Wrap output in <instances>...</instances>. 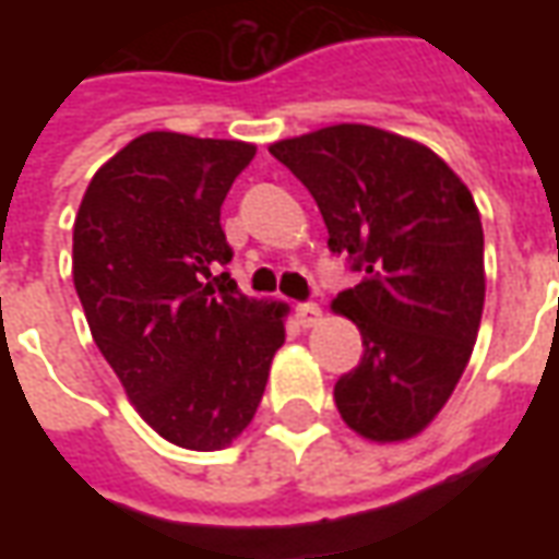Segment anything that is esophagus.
<instances>
[{"instance_id":"1","label":"esophagus","mask_w":559,"mask_h":559,"mask_svg":"<svg viewBox=\"0 0 559 559\" xmlns=\"http://www.w3.org/2000/svg\"><path fill=\"white\" fill-rule=\"evenodd\" d=\"M296 320H299L305 329H311V326H317L320 320H323V311H320V305L305 302L296 308Z\"/></svg>"}]
</instances>
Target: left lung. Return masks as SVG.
Returning <instances> with one entry per match:
<instances>
[{"instance_id":"obj_1","label":"left lung","mask_w":559,"mask_h":559,"mask_svg":"<svg viewBox=\"0 0 559 559\" xmlns=\"http://www.w3.org/2000/svg\"><path fill=\"white\" fill-rule=\"evenodd\" d=\"M269 152L311 191L329 248L365 278L335 314L362 362L335 383L341 419L374 443L421 433L469 362L485 305V239L469 188L431 148L374 126H329Z\"/></svg>"}]
</instances>
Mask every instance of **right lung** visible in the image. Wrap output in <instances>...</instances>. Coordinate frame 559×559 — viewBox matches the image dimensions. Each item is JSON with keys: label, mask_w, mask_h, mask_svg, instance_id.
Here are the masks:
<instances>
[{"label": "right lung", "mask_w": 559, "mask_h": 559, "mask_svg": "<svg viewBox=\"0 0 559 559\" xmlns=\"http://www.w3.org/2000/svg\"><path fill=\"white\" fill-rule=\"evenodd\" d=\"M257 155L242 140L148 131L119 148L74 218L92 338L155 431L197 452L251 425L287 305L236 290L221 203Z\"/></svg>", "instance_id": "add662e5"}]
</instances>
